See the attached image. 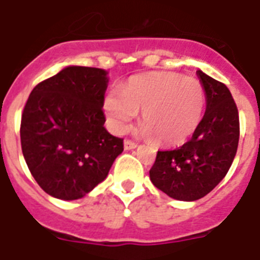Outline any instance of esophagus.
Listing matches in <instances>:
<instances>
[{"label": "esophagus", "instance_id": "34e87169", "mask_svg": "<svg viewBox=\"0 0 260 260\" xmlns=\"http://www.w3.org/2000/svg\"><path fill=\"white\" fill-rule=\"evenodd\" d=\"M136 147H138V144L135 142H132V140H128V139L124 140V148H125V150H134Z\"/></svg>", "mask_w": 260, "mask_h": 260}]
</instances>
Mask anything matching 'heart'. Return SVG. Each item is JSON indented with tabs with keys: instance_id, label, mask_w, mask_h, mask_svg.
I'll use <instances>...</instances> for the list:
<instances>
[{
	"instance_id": "b5f03b06",
	"label": "heart",
	"mask_w": 260,
	"mask_h": 260,
	"mask_svg": "<svg viewBox=\"0 0 260 260\" xmlns=\"http://www.w3.org/2000/svg\"><path fill=\"white\" fill-rule=\"evenodd\" d=\"M206 93L201 81L171 71L135 75L121 91H110L104 109L110 126L125 131L140 112L143 134L163 146L185 143L200 125Z\"/></svg>"
}]
</instances>
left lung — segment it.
<instances>
[{"instance_id":"left-lung-1","label":"left lung","mask_w":260,"mask_h":260,"mask_svg":"<svg viewBox=\"0 0 260 260\" xmlns=\"http://www.w3.org/2000/svg\"><path fill=\"white\" fill-rule=\"evenodd\" d=\"M206 110L189 142L177 150L158 151L151 182L169 197L196 201L205 197L226 175L238 151L240 124L230 89L201 70Z\"/></svg>"}]
</instances>
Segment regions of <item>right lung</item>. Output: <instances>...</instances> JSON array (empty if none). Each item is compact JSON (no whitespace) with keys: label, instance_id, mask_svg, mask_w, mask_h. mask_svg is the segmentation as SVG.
Here are the masks:
<instances>
[{"label":"right lung","instance_id":"obj_1","mask_svg":"<svg viewBox=\"0 0 260 260\" xmlns=\"http://www.w3.org/2000/svg\"><path fill=\"white\" fill-rule=\"evenodd\" d=\"M105 70L69 66L38 83L21 114V150L47 194L78 200L102 182L124 150L104 126Z\"/></svg>","mask_w":260,"mask_h":260}]
</instances>
